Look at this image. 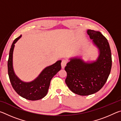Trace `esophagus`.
Wrapping results in <instances>:
<instances>
[{"instance_id":"esophagus-1","label":"esophagus","mask_w":121,"mask_h":121,"mask_svg":"<svg viewBox=\"0 0 121 121\" xmlns=\"http://www.w3.org/2000/svg\"><path fill=\"white\" fill-rule=\"evenodd\" d=\"M67 63V60H65V59H63L62 60V62H61V67H62V68H64L65 67Z\"/></svg>"}]
</instances>
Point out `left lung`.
Returning a JSON list of instances; mask_svg holds the SVG:
<instances>
[{
	"mask_svg": "<svg viewBox=\"0 0 121 121\" xmlns=\"http://www.w3.org/2000/svg\"><path fill=\"white\" fill-rule=\"evenodd\" d=\"M87 34L100 50L97 60L85 63L79 59H71L65 69V83L75 94L89 95L99 91L105 85L111 71L112 60L109 43L101 32L88 30Z\"/></svg>",
	"mask_w": 121,
	"mask_h": 121,
	"instance_id": "1",
	"label": "left lung"
}]
</instances>
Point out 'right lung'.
Listing matches in <instances>:
<instances>
[{
	"mask_svg": "<svg viewBox=\"0 0 121 121\" xmlns=\"http://www.w3.org/2000/svg\"><path fill=\"white\" fill-rule=\"evenodd\" d=\"M21 37V35L14 40L10 49L7 63L8 74L12 87L18 95L26 99L38 100L43 98L48 93L51 79L61 68V61H58L46 67L34 81L30 83L23 82L15 75L12 65L14 44Z\"/></svg>",
	"mask_w": 121,
	"mask_h": 121,
	"instance_id": "right-lung-1",
	"label": "right lung"
}]
</instances>
